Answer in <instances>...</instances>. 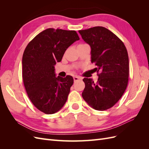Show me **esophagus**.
<instances>
[{"label":"esophagus","mask_w":149,"mask_h":149,"mask_svg":"<svg viewBox=\"0 0 149 149\" xmlns=\"http://www.w3.org/2000/svg\"><path fill=\"white\" fill-rule=\"evenodd\" d=\"M73 79H74V81H78L79 79H81V78L80 77H79V76H73Z\"/></svg>","instance_id":"obj_1"}]
</instances>
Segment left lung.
<instances>
[{
    "instance_id": "obj_1",
    "label": "left lung",
    "mask_w": 149,
    "mask_h": 149,
    "mask_svg": "<svg viewBox=\"0 0 149 149\" xmlns=\"http://www.w3.org/2000/svg\"><path fill=\"white\" fill-rule=\"evenodd\" d=\"M84 41L91 47V62L95 64L99 78L94 83L84 78L82 97L97 111L112 107L125 92L128 83L129 57L124 44L103 26L79 30Z\"/></svg>"
}]
</instances>
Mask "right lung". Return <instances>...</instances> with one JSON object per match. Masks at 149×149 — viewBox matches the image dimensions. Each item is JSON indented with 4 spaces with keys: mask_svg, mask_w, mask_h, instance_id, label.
Here are the masks:
<instances>
[{
    "mask_svg": "<svg viewBox=\"0 0 149 149\" xmlns=\"http://www.w3.org/2000/svg\"><path fill=\"white\" fill-rule=\"evenodd\" d=\"M79 38L74 30L47 29L27 45L22 57V78L30 101L52 114L63 107L73 85L71 76H56L55 66L66 49Z\"/></svg>",
    "mask_w": 149,
    "mask_h": 149,
    "instance_id": "right-lung-1",
    "label": "right lung"
}]
</instances>
